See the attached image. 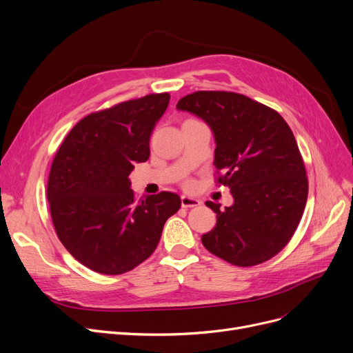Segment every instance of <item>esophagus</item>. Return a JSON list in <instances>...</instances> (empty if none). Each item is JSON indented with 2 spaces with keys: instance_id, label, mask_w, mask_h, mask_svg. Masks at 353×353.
Instances as JSON below:
<instances>
[{
  "instance_id": "1",
  "label": "esophagus",
  "mask_w": 353,
  "mask_h": 353,
  "mask_svg": "<svg viewBox=\"0 0 353 353\" xmlns=\"http://www.w3.org/2000/svg\"><path fill=\"white\" fill-rule=\"evenodd\" d=\"M200 203L201 201L196 197H190L186 194L181 196V206L183 208H196V206H200Z\"/></svg>"
}]
</instances>
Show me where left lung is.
<instances>
[{
  "label": "left lung",
  "instance_id": "left-lung-1",
  "mask_svg": "<svg viewBox=\"0 0 353 353\" xmlns=\"http://www.w3.org/2000/svg\"><path fill=\"white\" fill-rule=\"evenodd\" d=\"M214 136L217 181L233 205L206 201L216 226L201 236L210 253L236 266H254L292 239L307 200L305 164L290 127L270 107L230 91H196L177 103Z\"/></svg>",
  "mask_w": 353,
  "mask_h": 353
}]
</instances>
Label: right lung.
<instances>
[{
	"label": "right lung",
	"instance_id": "obj_1",
	"mask_svg": "<svg viewBox=\"0 0 353 353\" xmlns=\"http://www.w3.org/2000/svg\"><path fill=\"white\" fill-rule=\"evenodd\" d=\"M170 94H148L88 114L55 154L47 199L64 248L101 274H121L159 245L165 220L181 206L176 193L137 200L128 174L150 157V136Z\"/></svg>",
	"mask_w": 353,
	"mask_h": 353
}]
</instances>
